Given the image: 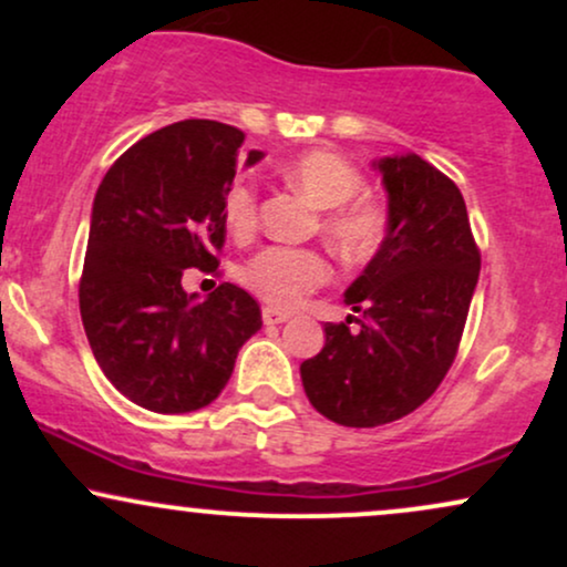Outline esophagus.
<instances>
[{
  "label": "esophagus",
  "mask_w": 567,
  "mask_h": 567,
  "mask_svg": "<svg viewBox=\"0 0 567 567\" xmlns=\"http://www.w3.org/2000/svg\"><path fill=\"white\" fill-rule=\"evenodd\" d=\"M288 320H290L288 311L271 309V306H266V309H264V322L266 324H282V322H288Z\"/></svg>",
  "instance_id": "esophagus-1"
}]
</instances>
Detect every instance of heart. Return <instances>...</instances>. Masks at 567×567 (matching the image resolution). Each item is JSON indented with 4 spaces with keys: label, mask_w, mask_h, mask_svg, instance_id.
Instances as JSON below:
<instances>
[{
    "label": "heart",
    "mask_w": 567,
    "mask_h": 567,
    "mask_svg": "<svg viewBox=\"0 0 567 567\" xmlns=\"http://www.w3.org/2000/svg\"><path fill=\"white\" fill-rule=\"evenodd\" d=\"M290 188L303 194L317 210H324L322 231L330 245L349 261H365L386 237L389 216L379 199L357 197L362 175L351 162L333 152H306L282 167ZM224 224L234 237H247L256 229L258 197L247 181H234L226 188ZM330 266L320 252L296 247H266L245 269V282L269 303L292 309L328 279Z\"/></svg>",
    "instance_id": "1"
}]
</instances>
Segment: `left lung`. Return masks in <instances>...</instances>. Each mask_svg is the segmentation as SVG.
<instances>
[{
	"mask_svg": "<svg viewBox=\"0 0 567 567\" xmlns=\"http://www.w3.org/2000/svg\"><path fill=\"white\" fill-rule=\"evenodd\" d=\"M373 171L386 192V237L343 292L362 317L324 324L322 351L301 365L311 405L357 429L402 419L434 394L480 277L458 186L413 152L373 159Z\"/></svg>",
	"mask_w": 567,
	"mask_h": 567,
	"instance_id": "1",
	"label": "left lung"
}]
</instances>
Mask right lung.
Listing matches in <instances>:
<instances>
[{"instance_id":"add662e5","label":"right lung","mask_w":567,"mask_h":567,"mask_svg":"<svg viewBox=\"0 0 567 567\" xmlns=\"http://www.w3.org/2000/svg\"><path fill=\"white\" fill-rule=\"evenodd\" d=\"M243 138L224 122H175L130 146L95 192L80 282L84 336L116 392L154 413L210 405L264 324L237 285L199 301L181 282L186 269H218L220 202L239 162L264 159L258 148L239 152Z\"/></svg>"}]
</instances>
